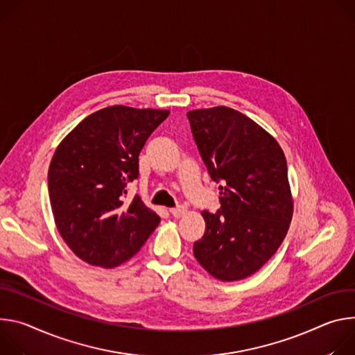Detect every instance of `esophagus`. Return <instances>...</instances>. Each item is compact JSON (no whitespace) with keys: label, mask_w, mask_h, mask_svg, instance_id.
<instances>
[{"label":"esophagus","mask_w":355,"mask_h":355,"mask_svg":"<svg viewBox=\"0 0 355 355\" xmlns=\"http://www.w3.org/2000/svg\"><path fill=\"white\" fill-rule=\"evenodd\" d=\"M169 211H171V214H172L173 217L179 218V217H182V216H184V214H186V207H183V206H179V207L171 209Z\"/></svg>","instance_id":"esophagus-1"}]
</instances>
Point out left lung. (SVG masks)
Wrapping results in <instances>:
<instances>
[{"label":"left lung","mask_w":355,"mask_h":355,"mask_svg":"<svg viewBox=\"0 0 355 355\" xmlns=\"http://www.w3.org/2000/svg\"><path fill=\"white\" fill-rule=\"evenodd\" d=\"M210 178L221 182L220 210L203 211L194 243L198 262L216 279L234 282L259 270L278 251L293 216L285 153L268 131L230 107L187 112Z\"/></svg>","instance_id":"8db88e82"}]
</instances>
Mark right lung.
I'll use <instances>...</instances> for the list:
<instances>
[{"label":"right lung","instance_id":"add662e5","mask_svg":"<svg viewBox=\"0 0 355 355\" xmlns=\"http://www.w3.org/2000/svg\"><path fill=\"white\" fill-rule=\"evenodd\" d=\"M169 110L111 105L77 124L58 145L48 172L56 228L82 261L115 268L131 259L161 217L127 184L138 178V156Z\"/></svg>","mask_w":355,"mask_h":355}]
</instances>
